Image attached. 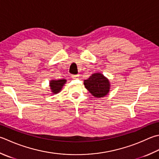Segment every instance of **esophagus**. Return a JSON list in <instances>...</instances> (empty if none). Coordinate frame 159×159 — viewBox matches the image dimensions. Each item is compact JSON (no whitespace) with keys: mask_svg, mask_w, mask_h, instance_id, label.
<instances>
[{"mask_svg":"<svg viewBox=\"0 0 159 159\" xmlns=\"http://www.w3.org/2000/svg\"><path fill=\"white\" fill-rule=\"evenodd\" d=\"M79 74H77V75H71V78H72L73 79H79Z\"/></svg>","mask_w":159,"mask_h":159,"instance_id":"obj_1","label":"esophagus"}]
</instances>
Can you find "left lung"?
<instances>
[{
	"label": "left lung",
	"instance_id": "left-lung-1",
	"mask_svg": "<svg viewBox=\"0 0 159 159\" xmlns=\"http://www.w3.org/2000/svg\"><path fill=\"white\" fill-rule=\"evenodd\" d=\"M84 85L96 98L106 96L110 92L111 87L109 79L100 72L92 74L88 79L84 80Z\"/></svg>",
	"mask_w": 159,
	"mask_h": 159
}]
</instances>
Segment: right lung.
<instances>
[{
  "label": "right lung",
  "mask_w": 159,
  "mask_h": 159,
  "mask_svg": "<svg viewBox=\"0 0 159 159\" xmlns=\"http://www.w3.org/2000/svg\"><path fill=\"white\" fill-rule=\"evenodd\" d=\"M67 80L59 79L54 80L52 79L49 80V88H50L51 92L53 94H57L60 92L63 89L65 84L66 83Z\"/></svg>",
  "instance_id": "obj_1"
}]
</instances>
